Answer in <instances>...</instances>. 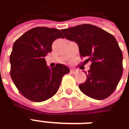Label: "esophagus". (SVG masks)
<instances>
[{"mask_svg": "<svg viewBox=\"0 0 129 129\" xmlns=\"http://www.w3.org/2000/svg\"><path fill=\"white\" fill-rule=\"evenodd\" d=\"M70 73H72V74H76L77 71L76 70H75V69H70Z\"/></svg>", "mask_w": 129, "mask_h": 129, "instance_id": "esophagus-1", "label": "esophagus"}]
</instances>
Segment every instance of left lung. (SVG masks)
Instances as JSON below:
<instances>
[{
    "instance_id": "1",
    "label": "left lung",
    "mask_w": 129,
    "mask_h": 129,
    "mask_svg": "<svg viewBox=\"0 0 129 129\" xmlns=\"http://www.w3.org/2000/svg\"><path fill=\"white\" fill-rule=\"evenodd\" d=\"M68 40L77 43L80 56L88 57L90 69L79 88L95 100H104L114 92L123 73L122 52L115 38L92 25L83 24L61 29Z\"/></svg>"
}]
</instances>
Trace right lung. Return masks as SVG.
I'll return each instance as SVG.
<instances>
[{
	"label": "right lung",
	"mask_w": 129,
	"mask_h": 129,
	"mask_svg": "<svg viewBox=\"0 0 129 129\" xmlns=\"http://www.w3.org/2000/svg\"><path fill=\"white\" fill-rule=\"evenodd\" d=\"M63 38L59 29L37 27L24 33L13 45L10 57V75L27 99L41 102L50 99L59 89L63 76L70 73L65 65L48 68L45 56L52 52L54 41Z\"/></svg>",
	"instance_id": "1"
}]
</instances>
